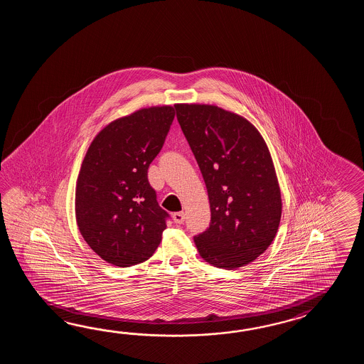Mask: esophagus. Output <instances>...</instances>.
I'll return each mask as SVG.
<instances>
[{"instance_id": "esophagus-1", "label": "esophagus", "mask_w": 364, "mask_h": 364, "mask_svg": "<svg viewBox=\"0 0 364 364\" xmlns=\"http://www.w3.org/2000/svg\"><path fill=\"white\" fill-rule=\"evenodd\" d=\"M173 220H174L176 224H183L185 223V212L173 213Z\"/></svg>"}]
</instances>
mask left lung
I'll list each match as a JSON object with an SVG mask.
<instances>
[{"label": "left lung", "mask_w": 364, "mask_h": 364, "mask_svg": "<svg viewBox=\"0 0 364 364\" xmlns=\"http://www.w3.org/2000/svg\"><path fill=\"white\" fill-rule=\"evenodd\" d=\"M177 118L208 191L210 223L193 237L209 264L234 269L274 240L281 193L262 135L243 117L213 105L177 104Z\"/></svg>", "instance_id": "obj_1"}]
</instances>
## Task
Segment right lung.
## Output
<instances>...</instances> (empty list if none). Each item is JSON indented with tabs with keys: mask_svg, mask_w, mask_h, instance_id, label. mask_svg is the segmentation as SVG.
I'll return each instance as SVG.
<instances>
[{
	"mask_svg": "<svg viewBox=\"0 0 364 364\" xmlns=\"http://www.w3.org/2000/svg\"><path fill=\"white\" fill-rule=\"evenodd\" d=\"M174 116L171 107L140 109L102 129L85 154L75 191L77 228L109 264L143 263L161 242L171 216L157 203L148 168Z\"/></svg>",
	"mask_w": 364,
	"mask_h": 364,
	"instance_id": "right-lung-1",
	"label": "right lung"
}]
</instances>
